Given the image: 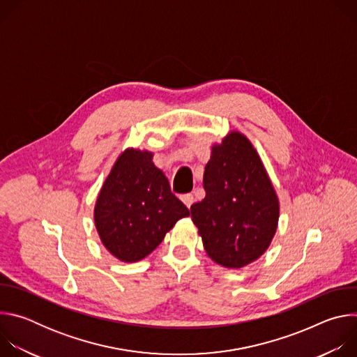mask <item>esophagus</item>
<instances>
[{
  "mask_svg": "<svg viewBox=\"0 0 357 357\" xmlns=\"http://www.w3.org/2000/svg\"><path fill=\"white\" fill-rule=\"evenodd\" d=\"M181 200L183 202V205H185L188 209H190V206L193 205V202H195V197H193L192 193H186V195H182V196H181Z\"/></svg>",
  "mask_w": 357,
  "mask_h": 357,
  "instance_id": "1",
  "label": "esophagus"
}]
</instances>
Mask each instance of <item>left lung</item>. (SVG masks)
<instances>
[{
  "mask_svg": "<svg viewBox=\"0 0 357 357\" xmlns=\"http://www.w3.org/2000/svg\"><path fill=\"white\" fill-rule=\"evenodd\" d=\"M206 196L190 206L208 256L230 270L260 259L280 219V199L252 142L230 130L215 142L203 174Z\"/></svg>",
  "mask_w": 357,
  "mask_h": 357,
  "instance_id": "8db88e82",
  "label": "left lung"
}]
</instances>
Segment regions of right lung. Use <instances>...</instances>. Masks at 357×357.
I'll return each instance as SVG.
<instances>
[{"label": "right lung", "mask_w": 357, "mask_h": 357, "mask_svg": "<svg viewBox=\"0 0 357 357\" xmlns=\"http://www.w3.org/2000/svg\"><path fill=\"white\" fill-rule=\"evenodd\" d=\"M152 158L148 149L126 148L97 195L93 216L100 241L123 263L146 257L179 219L189 216Z\"/></svg>", "instance_id": "1"}]
</instances>
